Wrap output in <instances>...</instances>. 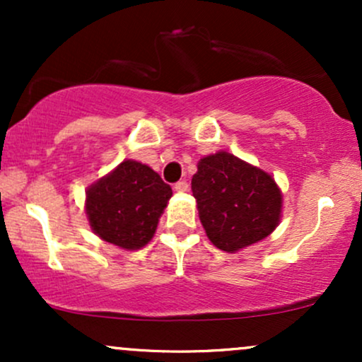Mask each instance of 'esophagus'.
Here are the masks:
<instances>
[{"instance_id": "34e87169", "label": "esophagus", "mask_w": 362, "mask_h": 362, "mask_svg": "<svg viewBox=\"0 0 362 362\" xmlns=\"http://www.w3.org/2000/svg\"><path fill=\"white\" fill-rule=\"evenodd\" d=\"M175 190H177V192H187V190H189V184H187L185 180L177 182V184H175Z\"/></svg>"}]
</instances>
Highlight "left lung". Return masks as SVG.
<instances>
[{
  "mask_svg": "<svg viewBox=\"0 0 362 362\" xmlns=\"http://www.w3.org/2000/svg\"><path fill=\"white\" fill-rule=\"evenodd\" d=\"M192 194L207 238L219 250L260 242L279 224L282 197L274 178L226 151L199 161Z\"/></svg>",
  "mask_w": 362,
  "mask_h": 362,
  "instance_id": "left-lung-1",
  "label": "left lung"
}]
</instances>
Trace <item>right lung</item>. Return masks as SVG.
I'll return each instance as SVG.
<instances>
[{
    "label": "right lung",
    "instance_id": "1",
    "mask_svg": "<svg viewBox=\"0 0 362 362\" xmlns=\"http://www.w3.org/2000/svg\"><path fill=\"white\" fill-rule=\"evenodd\" d=\"M172 197V187L155 170L126 160L86 192V214L93 231L126 250L144 247Z\"/></svg>",
    "mask_w": 362,
    "mask_h": 362
}]
</instances>
